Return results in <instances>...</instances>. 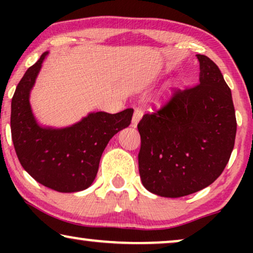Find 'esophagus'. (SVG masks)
<instances>
[{
	"instance_id": "esophagus-1",
	"label": "esophagus",
	"mask_w": 253,
	"mask_h": 253,
	"mask_svg": "<svg viewBox=\"0 0 253 253\" xmlns=\"http://www.w3.org/2000/svg\"><path fill=\"white\" fill-rule=\"evenodd\" d=\"M143 117V112L140 109H134L133 112V116H132V126H137V124L139 123V121Z\"/></svg>"
}]
</instances>
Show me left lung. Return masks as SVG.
Returning a JSON list of instances; mask_svg holds the SVG:
<instances>
[{"label":"left lung","mask_w":253,"mask_h":253,"mask_svg":"<svg viewBox=\"0 0 253 253\" xmlns=\"http://www.w3.org/2000/svg\"><path fill=\"white\" fill-rule=\"evenodd\" d=\"M197 58L199 84L176 91L138 123L141 183L160 197L178 198L211 185L234 148L237 123L229 86L211 58Z\"/></svg>","instance_id":"left-lung-1"}]
</instances>
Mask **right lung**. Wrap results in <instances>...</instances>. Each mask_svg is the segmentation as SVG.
Instances as JSON below:
<instances>
[{
  "label": "right lung",
  "instance_id": "right-lung-1",
  "mask_svg": "<svg viewBox=\"0 0 253 253\" xmlns=\"http://www.w3.org/2000/svg\"><path fill=\"white\" fill-rule=\"evenodd\" d=\"M48 51L27 69L11 100V137L20 165L40 184L58 192H78L95 179L107 144L127 127L133 109L93 112L65 127L43 126L31 108L30 94Z\"/></svg>",
  "mask_w": 253,
  "mask_h": 253
}]
</instances>
